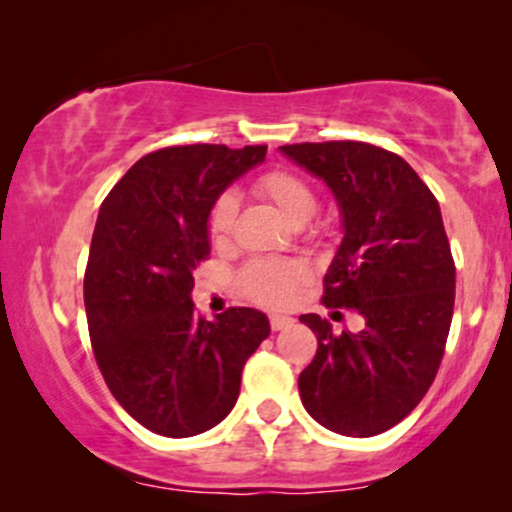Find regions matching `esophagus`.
Masks as SVG:
<instances>
[{"label":"esophagus","instance_id":"1","mask_svg":"<svg viewBox=\"0 0 512 512\" xmlns=\"http://www.w3.org/2000/svg\"><path fill=\"white\" fill-rule=\"evenodd\" d=\"M269 325H272L274 332H281V330H289L293 325V317H286V315H272L269 317Z\"/></svg>","mask_w":512,"mask_h":512}]
</instances>
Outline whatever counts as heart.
Segmentation results:
<instances>
[{
	"label": "heart",
	"instance_id": "obj_1",
	"mask_svg": "<svg viewBox=\"0 0 512 512\" xmlns=\"http://www.w3.org/2000/svg\"><path fill=\"white\" fill-rule=\"evenodd\" d=\"M257 195L272 202L293 226H303L317 211V195L303 175L286 168H272L252 182ZM238 202L233 195H221L209 211V238L216 245L226 243L236 223ZM308 267L301 260H252L238 276L245 296L264 308H286L308 281Z\"/></svg>",
	"mask_w": 512,
	"mask_h": 512
}]
</instances>
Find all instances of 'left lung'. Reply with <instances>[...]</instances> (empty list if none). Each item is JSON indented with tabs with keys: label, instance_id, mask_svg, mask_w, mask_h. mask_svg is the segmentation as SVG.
Returning <instances> with one entry per match:
<instances>
[{
	"label": "left lung",
	"instance_id": "left-lung-1",
	"mask_svg": "<svg viewBox=\"0 0 512 512\" xmlns=\"http://www.w3.org/2000/svg\"><path fill=\"white\" fill-rule=\"evenodd\" d=\"M325 180L344 238L325 274L327 308H351L361 332L334 334L301 315L317 354L298 378L305 411L351 438L387 431L424 399L448 342L455 262L438 199L402 156L366 142L279 146Z\"/></svg>",
	"mask_w": 512,
	"mask_h": 512
}]
</instances>
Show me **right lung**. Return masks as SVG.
<instances>
[{
    "label": "right lung",
    "mask_w": 512,
    "mask_h": 512,
    "mask_svg": "<svg viewBox=\"0 0 512 512\" xmlns=\"http://www.w3.org/2000/svg\"><path fill=\"white\" fill-rule=\"evenodd\" d=\"M267 146H168L139 158L98 211L84 303L105 385L144 428L190 438L221 424L245 361L269 337L267 315L195 313L192 272L207 260L209 211L264 161Z\"/></svg>",
    "instance_id": "1"
}]
</instances>
